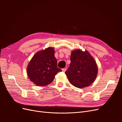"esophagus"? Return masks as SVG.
Here are the masks:
<instances>
[{"instance_id":"esophagus-1","label":"esophagus","mask_w":122,"mask_h":122,"mask_svg":"<svg viewBox=\"0 0 122 122\" xmlns=\"http://www.w3.org/2000/svg\"><path fill=\"white\" fill-rule=\"evenodd\" d=\"M66 70H67V69H66V68H63V69H62V72H65L66 71Z\"/></svg>"}]
</instances>
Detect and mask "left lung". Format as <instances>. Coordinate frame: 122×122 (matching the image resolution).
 <instances>
[{
  "label": "left lung",
  "mask_w": 122,
  "mask_h": 122,
  "mask_svg": "<svg viewBox=\"0 0 122 122\" xmlns=\"http://www.w3.org/2000/svg\"><path fill=\"white\" fill-rule=\"evenodd\" d=\"M71 63L65 72L73 86L82 88L90 86L97 77L98 67L94 58L86 50L73 51Z\"/></svg>",
  "instance_id": "left-lung-1"
}]
</instances>
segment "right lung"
I'll use <instances>...</instances> for the list:
<instances>
[{
  "mask_svg": "<svg viewBox=\"0 0 122 122\" xmlns=\"http://www.w3.org/2000/svg\"><path fill=\"white\" fill-rule=\"evenodd\" d=\"M54 50L47 48L35 54L27 66V74L31 81L38 86H45L51 83L55 75L62 70L57 66Z\"/></svg>",
  "mask_w": 122,
  "mask_h": 122,
  "instance_id": "right-lung-1",
  "label": "right lung"
}]
</instances>
